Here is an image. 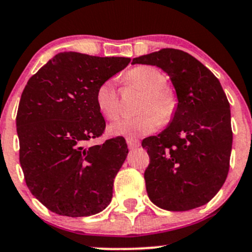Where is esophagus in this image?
Segmentation results:
<instances>
[{"label":"esophagus","instance_id":"obj_1","mask_svg":"<svg viewBox=\"0 0 252 252\" xmlns=\"http://www.w3.org/2000/svg\"><path fill=\"white\" fill-rule=\"evenodd\" d=\"M126 144H128V147L130 150L138 149V147L140 146V142H139V140H136V139H133V138L126 139Z\"/></svg>","mask_w":252,"mask_h":252}]
</instances>
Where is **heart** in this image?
I'll use <instances>...</instances> for the list:
<instances>
[{"mask_svg":"<svg viewBox=\"0 0 252 252\" xmlns=\"http://www.w3.org/2000/svg\"><path fill=\"white\" fill-rule=\"evenodd\" d=\"M126 83L145 91L141 100V114L116 122L108 128L113 136H136L152 133L159 122H167L173 114L175 98L173 93L166 88V75L151 65H140L129 70ZM96 103L101 113L110 121H114L121 114V102L116 84L106 80L96 91Z\"/></svg>","mask_w":252,"mask_h":252,"instance_id":"heart-1","label":"heart"}]
</instances>
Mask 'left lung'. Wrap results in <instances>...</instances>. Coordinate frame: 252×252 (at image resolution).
<instances>
[{
    "mask_svg": "<svg viewBox=\"0 0 252 252\" xmlns=\"http://www.w3.org/2000/svg\"><path fill=\"white\" fill-rule=\"evenodd\" d=\"M133 64L161 68L178 100L167 128L141 144L150 156L144 174L150 200L167 211L207 204L227 179L233 142L230 106L220 80L175 48L136 57Z\"/></svg>",
    "mask_w": 252,
    "mask_h": 252,
    "instance_id": "1",
    "label": "left lung"
}]
</instances>
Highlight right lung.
Listing matches in <instances>:
<instances>
[{
  "instance_id": "obj_1",
  "label": "right lung",
  "mask_w": 252,
  "mask_h": 252,
  "mask_svg": "<svg viewBox=\"0 0 252 252\" xmlns=\"http://www.w3.org/2000/svg\"><path fill=\"white\" fill-rule=\"evenodd\" d=\"M129 63L126 57L61 52L25 85L17 113L20 166L32 194L57 215L85 217L110 205L126 142L122 136L86 142L106 126L96 103L98 86Z\"/></svg>"
}]
</instances>
